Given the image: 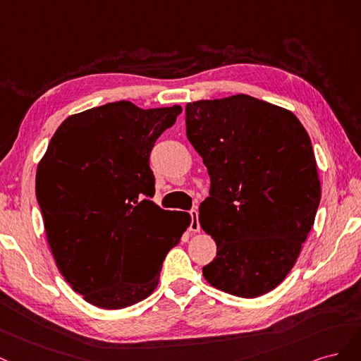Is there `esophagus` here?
<instances>
[{"label":"esophagus","mask_w":361,"mask_h":361,"mask_svg":"<svg viewBox=\"0 0 361 361\" xmlns=\"http://www.w3.org/2000/svg\"><path fill=\"white\" fill-rule=\"evenodd\" d=\"M190 217H192V222H190V231L192 232H200L201 231V225H200V220H197V210H192L190 212Z\"/></svg>","instance_id":"34e87169"}]
</instances>
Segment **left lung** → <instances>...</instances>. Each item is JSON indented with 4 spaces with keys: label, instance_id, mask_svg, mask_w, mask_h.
Listing matches in <instances>:
<instances>
[{
    "label": "left lung",
    "instance_id": "1",
    "mask_svg": "<svg viewBox=\"0 0 361 361\" xmlns=\"http://www.w3.org/2000/svg\"><path fill=\"white\" fill-rule=\"evenodd\" d=\"M185 135L212 180L200 224L216 241L205 281L255 298L283 282L315 222L321 181L295 115L235 94L185 104Z\"/></svg>",
    "mask_w": 361,
    "mask_h": 361
}]
</instances>
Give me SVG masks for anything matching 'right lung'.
<instances>
[{"instance_id":"add662e5","label":"right lung","mask_w":361,"mask_h":361,"mask_svg":"<svg viewBox=\"0 0 361 361\" xmlns=\"http://www.w3.org/2000/svg\"><path fill=\"white\" fill-rule=\"evenodd\" d=\"M181 106L114 102L67 117L39 161L36 195L56 269L87 303L129 307L159 285L190 216L161 210L149 151Z\"/></svg>"}]
</instances>
